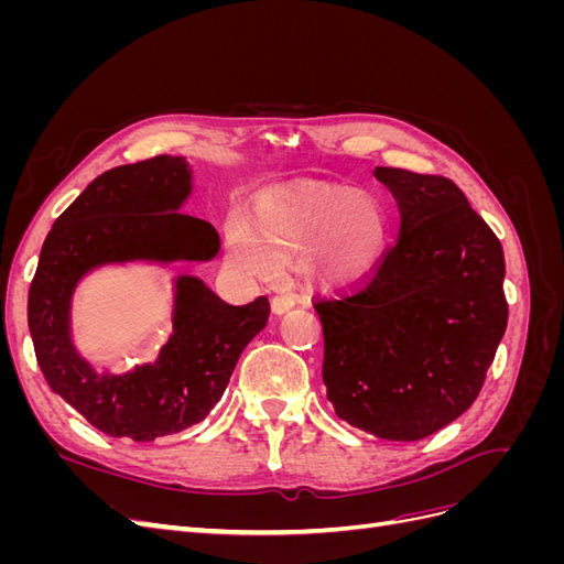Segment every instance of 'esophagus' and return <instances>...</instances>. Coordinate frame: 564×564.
I'll list each match as a JSON object with an SVG mask.
<instances>
[{"label": "esophagus", "instance_id": "esophagus-1", "mask_svg": "<svg viewBox=\"0 0 564 564\" xmlns=\"http://www.w3.org/2000/svg\"><path fill=\"white\" fill-rule=\"evenodd\" d=\"M270 303H272V313H275V315H284L296 305V301L292 296H275Z\"/></svg>", "mask_w": 564, "mask_h": 564}]
</instances>
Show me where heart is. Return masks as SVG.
Masks as SVG:
<instances>
[{"label": "heart", "instance_id": "heart-1", "mask_svg": "<svg viewBox=\"0 0 564 564\" xmlns=\"http://www.w3.org/2000/svg\"><path fill=\"white\" fill-rule=\"evenodd\" d=\"M388 240L381 204L357 187L299 183L259 197L253 220L237 214L228 226L232 261L247 275L272 278L280 261L305 253L311 275L350 284L379 265Z\"/></svg>", "mask_w": 564, "mask_h": 564}]
</instances>
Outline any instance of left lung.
I'll return each mask as SVG.
<instances>
[{
	"label": "left lung",
	"mask_w": 564,
	"mask_h": 564,
	"mask_svg": "<svg viewBox=\"0 0 564 564\" xmlns=\"http://www.w3.org/2000/svg\"><path fill=\"white\" fill-rule=\"evenodd\" d=\"M400 207L398 242L346 292L313 299L322 379L338 419L383 440H423L480 395L508 303L499 237L460 187L377 166Z\"/></svg>",
	"instance_id": "obj_1"
}]
</instances>
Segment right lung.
<instances>
[{
	"instance_id": "right-lung-1",
	"label": "right lung",
	"mask_w": 564,
	"mask_h": 564,
	"mask_svg": "<svg viewBox=\"0 0 564 564\" xmlns=\"http://www.w3.org/2000/svg\"><path fill=\"white\" fill-rule=\"evenodd\" d=\"M191 193L178 158H150L94 178L48 230L28 294V324L48 388L110 437L152 442L207 419L232 369L270 315L259 296L228 305L195 278L176 284L174 334L155 365L98 377L67 334L73 289L84 272L115 261H209L218 232L174 209Z\"/></svg>"
}]
</instances>
